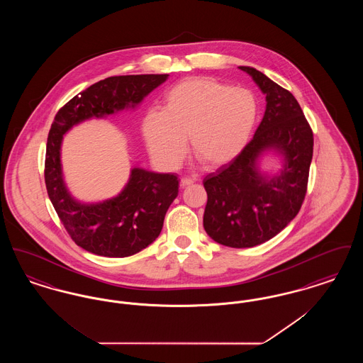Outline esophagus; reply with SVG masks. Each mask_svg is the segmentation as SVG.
I'll return each instance as SVG.
<instances>
[{"label":"esophagus","instance_id":"esophagus-1","mask_svg":"<svg viewBox=\"0 0 363 363\" xmlns=\"http://www.w3.org/2000/svg\"><path fill=\"white\" fill-rule=\"evenodd\" d=\"M194 182V179H191V178H181V181H179V186L181 188H186V186H189Z\"/></svg>","mask_w":363,"mask_h":363}]
</instances>
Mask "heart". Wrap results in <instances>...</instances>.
Returning a JSON list of instances; mask_svg holds the SVG:
<instances>
[{"mask_svg": "<svg viewBox=\"0 0 363 363\" xmlns=\"http://www.w3.org/2000/svg\"><path fill=\"white\" fill-rule=\"evenodd\" d=\"M257 117L259 102L252 91L191 77L166 92L163 111L145 114L143 135L150 152L167 169L182 162L188 138L194 155L208 167H220L243 151Z\"/></svg>", "mask_w": 363, "mask_h": 363, "instance_id": "1", "label": "heart"}]
</instances>
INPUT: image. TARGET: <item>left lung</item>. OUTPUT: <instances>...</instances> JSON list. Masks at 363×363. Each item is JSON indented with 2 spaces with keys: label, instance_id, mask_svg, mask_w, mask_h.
I'll return each instance as SVG.
<instances>
[{
  "label": "left lung",
  "instance_id": "1",
  "mask_svg": "<svg viewBox=\"0 0 363 363\" xmlns=\"http://www.w3.org/2000/svg\"><path fill=\"white\" fill-rule=\"evenodd\" d=\"M247 72L267 95V108L253 138L228 164L204 178L208 201L204 228L218 243L253 247L269 241L289 225L306 196L313 132L298 101L259 70ZM274 147L285 156V167L275 177L261 176L255 160Z\"/></svg>",
  "mask_w": 363,
  "mask_h": 363
}]
</instances>
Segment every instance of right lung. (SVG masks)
Listing matches in <instances>:
<instances>
[{
    "instance_id": "obj_1",
    "label": "right lung",
    "mask_w": 363,
    "mask_h": 363,
    "mask_svg": "<svg viewBox=\"0 0 363 363\" xmlns=\"http://www.w3.org/2000/svg\"><path fill=\"white\" fill-rule=\"evenodd\" d=\"M169 74H128L101 80L64 104L54 117L45 159V182L52 207L70 238L104 257L133 256L155 241L166 212L178 196V177L133 169L121 193L98 204H80L65 188L60 148L62 136L79 122L135 107Z\"/></svg>"
}]
</instances>
